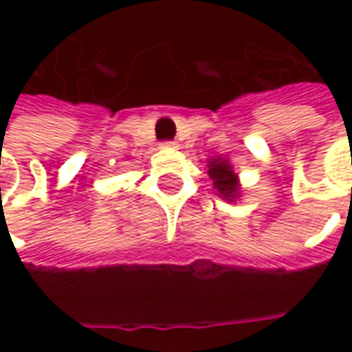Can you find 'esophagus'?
<instances>
[{"instance_id": "obj_1", "label": "esophagus", "mask_w": 352, "mask_h": 352, "mask_svg": "<svg viewBox=\"0 0 352 352\" xmlns=\"http://www.w3.org/2000/svg\"><path fill=\"white\" fill-rule=\"evenodd\" d=\"M176 144H178L176 141H164V142H162V146H166V148H174Z\"/></svg>"}]
</instances>
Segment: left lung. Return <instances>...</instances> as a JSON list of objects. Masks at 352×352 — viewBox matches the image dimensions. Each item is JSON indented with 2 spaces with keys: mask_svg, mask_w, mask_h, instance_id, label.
<instances>
[{
  "mask_svg": "<svg viewBox=\"0 0 352 352\" xmlns=\"http://www.w3.org/2000/svg\"><path fill=\"white\" fill-rule=\"evenodd\" d=\"M208 174L213 180V188L221 194V197L233 201L236 197V190H239V184H236L235 172L231 170V166L227 164V160H213L208 166Z\"/></svg>",
  "mask_w": 352,
  "mask_h": 352,
  "instance_id": "8db88e82",
  "label": "left lung"
}]
</instances>
